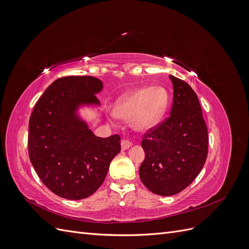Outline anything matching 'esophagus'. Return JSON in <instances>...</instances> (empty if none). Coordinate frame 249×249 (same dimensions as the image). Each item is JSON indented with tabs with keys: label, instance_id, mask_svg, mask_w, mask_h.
Wrapping results in <instances>:
<instances>
[{
	"label": "esophagus",
	"instance_id": "esophagus-1",
	"mask_svg": "<svg viewBox=\"0 0 249 249\" xmlns=\"http://www.w3.org/2000/svg\"><path fill=\"white\" fill-rule=\"evenodd\" d=\"M131 146H132V143L130 141H127V140H123L122 141V149L123 150H125L127 148H130Z\"/></svg>",
	"mask_w": 249,
	"mask_h": 249
}]
</instances>
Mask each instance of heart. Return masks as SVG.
<instances>
[{"label":"heart","instance_id":"obj_1","mask_svg":"<svg viewBox=\"0 0 249 249\" xmlns=\"http://www.w3.org/2000/svg\"><path fill=\"white\" fill-rule=\"evenodd\" d=\"M169 102L167 89L161 85L143 87L126 93L116 102L114 116L129 122L133 129L146 132L161 122Z\"/></svg>","mask_w":249,"mask_h":249}]
</instances>
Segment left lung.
<instances>
[{"instance_id":"left-lung-1","label":"left lung","mask_w":249,"mask_h":249,"mask_svg":"<svg viewBox=\"0 0 249 249\" xmlns=\"http://www.w3.org/2000/svg\"><path fill=\"white\" fill-rule=\"evenodd\" d=\"M173 85L170 116L141 141L145 159L139 177L149 191L170 196L183 191L198 176L208 156V129L198 97L183 80Z\"/></svg>"}]
</instances>
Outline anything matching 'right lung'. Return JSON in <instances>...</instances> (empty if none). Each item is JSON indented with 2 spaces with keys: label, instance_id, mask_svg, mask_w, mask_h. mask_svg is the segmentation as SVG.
Segmentation results:
<instances>
[{
  "label": "right lung",
  "instance_id": "right-lung-1",
  "mask_svg": "<svg viewBox=\"0 0 249 249\" xmlns=\"http://www.w3.org/2000/svg\"><path fill=\"white\" fill-rule=\"evenodd\" d=\"M103 82L90 76L53 82L29 120V157L41 182L60 197L92 195L120 152V137H96L80 116L82 107H100Z\"/></svg>",
  "mask_w": 249,
  "mask_h": 249
}]
</instances>
